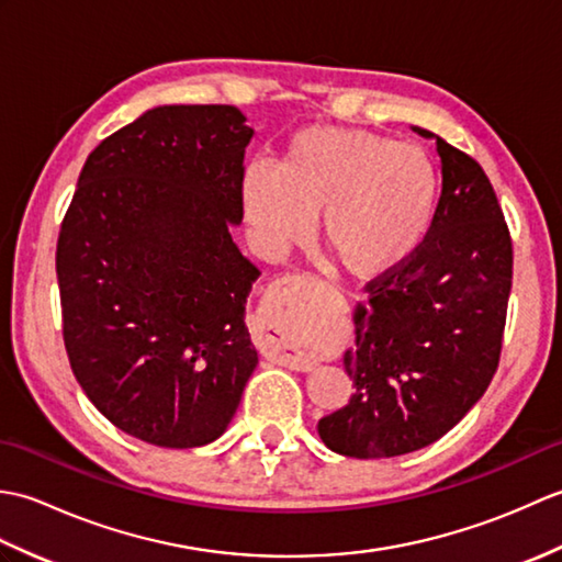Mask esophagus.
Returning a JSON list of instances; mask_svg holds the SVG:
<instances>
[{
	"label": "esophagus",
	"instance_id": "obj_1",
	"mask_svg": "<svg viewBox=\"0 0 562 562\" xmlns=\"http://www.w3.org/2000/svg\"><path fill=\"white\" fill-rule=\"evenodd\" d=\"M296 278H282L274 282L272 288V321L274 328H278V348H274V357L282 364H288L290 369H300V372H306L312 369V362L306 360L302 352H296L290 340H288V328L290 321L296 312Z\"/></svg>",
	"mask_w": 562,
	"mask_h": 562
}]
</instances>
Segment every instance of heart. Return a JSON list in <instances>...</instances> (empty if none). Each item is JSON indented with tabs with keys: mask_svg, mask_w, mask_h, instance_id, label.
Returning <instances> with one entry per match:
<instances>
[{
	"mask_svg": "<svg viewBox=\"0 0 562 562\" xmlns=\"http://www.w3.org/2000/svg\"><path fill=\"white\" fill-rule=\"evenodd\" d=\"M427 154L362 130L312 127L284 145L274 173L250 166L241 183L250 229L272 250L306 234L355 278H376L420 246L437 205Z\"/></svg>",
	"mask_w": 562,
	"mask_h": 562,
	"instance_id": "1",
	"label": "heart"
}]
</instances>
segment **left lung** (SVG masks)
<instances>
[{
  "mask_svg": "<svg viewBox=\"0 0 562 562\" xmlns=\"http://www.w3.org/2000/svg\"><path fill=\"white\" fill-rule=\"evenodd\" d=\"M441 195L429 229L398 268L367 282L355 348L342 357L352 396L318 420L342 457L389 459L432 445L491 386L512 290V236L481 164L429 130Z\"/></svg>",
  "mask_w": 562,
  "mask_h": 562,
  "instance_id": "8db88e82",
  "label": "left lung"
}]
</instances>
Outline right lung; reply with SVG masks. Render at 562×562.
<instances>
[{
    "label": "right lung",
    "instance_id": "1",
    "mask_svg": "<svg viewBox=\"0 0 562 562\" xmlns=\"http://www.w3.org/2000/svg\"><path fill=\"white\" fill-rule=\"evenodd\" d=\"M254 130L234 105H159L89 154L57 236L63 338L89 401L147 445L217 439L258 364L244 217Z\"/></svg>",
    "mask_w": 562,
    "mask_h": 562
}]
</instances>
